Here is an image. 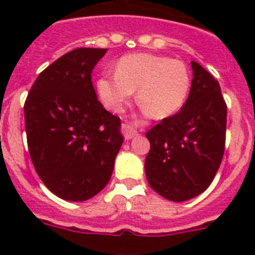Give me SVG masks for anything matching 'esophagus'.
I'll use <instances>...</instances> for the list:
<instances>
[{"instance_id": "34e87169", "label": "esophagus", "mask_w": 255, "mask_h": 255, "mask_svg": "<svg viewBox=\"0 0 255 255\" xmlns=\"http://www.w3.org/2000/svg\"><path fill=\"white\" fill-rule=\"evenodd\" d=\"M123 134L125 140H131L132 138H135L138 135V130H136L134 124L125 123L123 124Z\"/></svg>"}]
</instances>
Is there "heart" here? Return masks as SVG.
<instances>
[{"label": "heart", "mask_w": 255, "mask_h": 255, "mask_svg": "<svg viewBox=\"0 0 255 255\" xmlns=\"http://www.w3.org/2000/svg\"><path fill=\"white\" fill-rule=\"evenodd\" d=\"M184 62L153 53H131L115 65V75L97 80V93L106 108L117 112L136 91V102L153 119H166L184 106L190 91Z\"/></svg>", "instance_id": "obj_1"}]
</instances>
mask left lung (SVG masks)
I'll use <instances>...</instances> for the list:
<instances>
[{"label":"left lung","instance_id":"obj_1","mask_svg":"<svg viewBox=\"0 0 255 255\" xmlns=\"http://www.w3.org/2000/svg\"><path fill=\"white\" fill-rule=\"evenodd\" d=\"M193 80L185 105L145 134L150 150L145 176L150 188L172 202L203 193L225 152L227 106L218 82L191 61Z\"/></svg>","mask_w":255,"mask_h":255}]
</instances>
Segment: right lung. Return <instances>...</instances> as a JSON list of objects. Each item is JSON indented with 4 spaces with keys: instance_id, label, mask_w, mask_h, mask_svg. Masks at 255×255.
Listing matches in <instances>:
<instances>
[{
    "instance_id": "1",
    "label": "right lung",
    "mask_w": 255,
    "mask_h": 255,
    "mask_svg": "<svg viewBox=\"0 0 255 255\" xmlns=\"http://www.w3.org/2000/svg\"><path fill=\"white\" fill-rule=\"evenodd\" d=\"M105 48H76L35 79L25 105L29 153L38 176L57 197L83 202L108 184L123 145L120 117L97 98L92 71Z\"/></svg>"
}]
</instances>
